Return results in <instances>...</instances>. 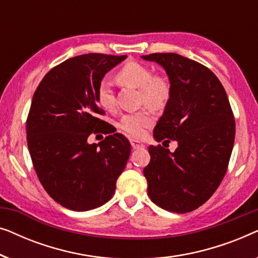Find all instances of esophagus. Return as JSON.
Returning a JSON list of instances; mask_svg holds the SVG:
<instances>
[{"mask_svg":"<svg viewBox=\"0 0 258 258\" xmlns=\"http://www.w3.org/2000/svg\"><path fill=\"white\" fill-rule=\"evenodd\" d=\"M132 147H133V149H141V148H144V146L142 143H140V142H137V141H132Z\"/></svg>","mask_w":258,"mask_h":258,"instance_id":"34e87169","label":"esophagus"}]
</instances>
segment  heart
<instances>
[{"instance_id":"1","label":"heart","mask_w":258,"mask_h":258,"mask_svg":"<svg viewBox=\"0 0 258 258\" xmlns=\"http://www.w3.org/2000/svg\"><path fill=\"white\" fill-rule=\"evenodd\" d=\"M115 79L124 87L139 89V102L151 109L164 108L170 100L171 84L162 74H153L149 67L140 62L129 61L123 64L115 74ZM96 102L103 109L110 110L115 107V96L111 88L105 81L97 86ZM153 123V116L148 109L124 115L119 122V129L126 135L139 139L144 129Z\"/></svg>"}]
</instances>
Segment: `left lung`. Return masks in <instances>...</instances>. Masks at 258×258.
Here are the masks:
<instances>
[{
  "mask_svg": "<svg viewBox=\"0 0 258 258\" xmlns=\"http://www.w3.org/2000/svg\"><path fill=\"white\" fill-rule=\"evenodd\" d=\"M167 72L170 100L154 129L157 142L176 140L170 153L149 146L144 168L148 195L158 207L185 214L207 202L221 184L230 161L236 124L228 95L206 66L174 52L142 56Z\"/></svg>",
  "mask_w": 258,
  "mask_h": 258,
  "instance_id": "obj_1",
  "label": "left lung"
}]
</instances>
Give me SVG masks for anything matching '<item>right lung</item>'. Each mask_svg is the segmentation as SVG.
Segmentation results:
<instances>
[{"instance_id":"obj_1","label":"right lung","mask_w":258,"mask_h":258,"mask_svg":"<svg viewBox=\"0 0 258 258\" xmlns=\"http://www.w3.org/2000/svg\"><path fill=\"white\" fill-rule=\"evenodd\" d=\"M126 55L84 54L49 70L35 90L27 117V142L41 184L67 209L86 211L114 195L130 156L129 141L110 132L98 107L97 86ZM111 133L98 145L93 133Z\"/></svg>"}]
</instances>
